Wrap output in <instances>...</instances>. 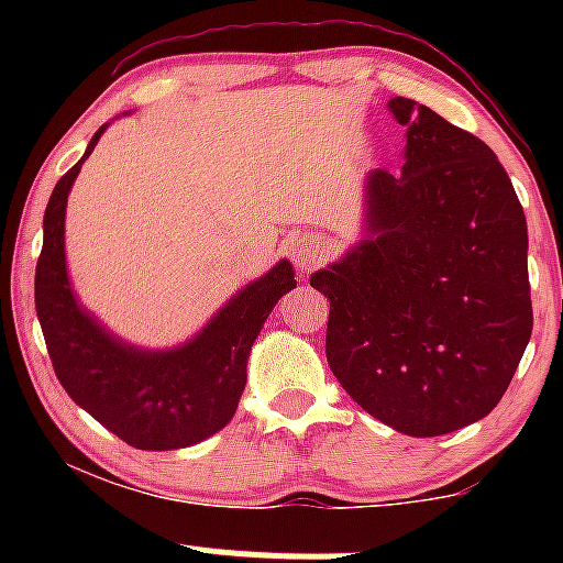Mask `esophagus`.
Wrapping results in <instances>:
<instances>
[{"instance_id":"obj_1","label":"esophagus","mask_w":563,"mask_h":563,"mask_svg":"<svg viewBox=\"0 0 563 563\" xmlns=\"http://www.w3.org/2000/svg\"><path fill=\"white\" fill-rule=\"evenodd\" d=\"M288 254H290V260H294L299 273H312V269L320 267L322 260H325L328 243H325V238H320V235H299L290 241Z\"/></svg>"}]
</instances>
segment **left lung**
Segmentation results:
<instances>
[{
  "label": "left lung",
  "mask_w": 563,
  "mask_h": 563,
  "mask_svg": "<svg viewBox=\"0 0 563 563\" xmlns=\"http://www.w3.org/2000/svg\"><path fill=\"white\" fill-rule=\"evenodd\" d=\"M402 172L365 183L363 238L309 277L331 299L325 354L363 410L407 437L482 421L532 335L527 219L479 137L391 97Z\"/></svg>",
  "instance_id": "8db88e82"
}]
</instances>
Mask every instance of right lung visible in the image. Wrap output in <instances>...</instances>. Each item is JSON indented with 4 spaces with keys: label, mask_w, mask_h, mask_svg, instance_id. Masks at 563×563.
Here are the masks:
<instances>
[{
    "label": "right lung",
    "mask_w": 563,
    "mask_h": 563,
    "mask_svg": "<svg viewBox=\"0 0 563 563\" xmlns=\"http://www.w3.org/2000/svg\"><path fill=\"white\" fill-rule=\"evenodd\" d=\"M106 129H97L44 209L36 314L57 380L97 423L137 450L190 448L235 416L251 346L280 296L296 288L294 264L280 260L243 286L179 346L145 349L108 331L74 294L66 267L68 192Z\"/></svg>",
    "instance_id": "right-lung-1"
}]
</instances>
